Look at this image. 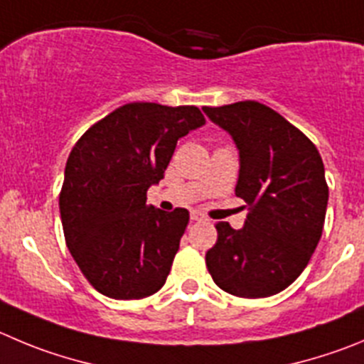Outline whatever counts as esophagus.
<instances>
[{
  "instance_id": "obj_1",
  "label": "esophagus",
  "mask_w": 364,
  "mask_h": 364,
  "mask_svg": "<svg viewBox=\"0 0 364 364\" xmlns=\"http://www.w3.org/2000/svg\"><path fill=\"white\" fill-rule=\"evenodd\" d=\"M190 219H192V220H203L205 217H203L199 212H192V213H190Z\"/></svg>"
}]
</instances>
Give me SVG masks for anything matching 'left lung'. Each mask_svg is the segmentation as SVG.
Segmentation results:
<instances>
[{
  "mask_svg": "<svg viewBox=\"0 0 364 364\" xmlns=\"http://www.w3.org/2000/svg\"><path fill=\"white\" fill-rule=\"evenodd\" d=\"M203 111L239 149L235 196L250 210L242 230L215 224L206 267L233 296H273L300 277L321 239L328 201L321 156L300 129L260 102Z\"/></svg>",
  "mask_w": 364,
  "mask_h": 364,
  "instance_id": "1",
  "label": "left lung"
}]
</instances>
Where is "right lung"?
<instances>
[{
  "instance_id": "right-lung-1",
  "label": "right lung",
  "mask_w": 364,
  "mask_h": 364,
  "mask_svg": "<svg viewBox=\"0 0 364 364\" xmlns=\"http://www.w3.org/2000/svg\"><path fill=\"white\" fill-rule=\"evenodd\" d=\"M205 125L196 105L125 104L91 125L71 149L59 196L64 239L104 296L140 300L171 273L188 210L147 205L179 138Z\"/></svg>"
}]
</instances>
